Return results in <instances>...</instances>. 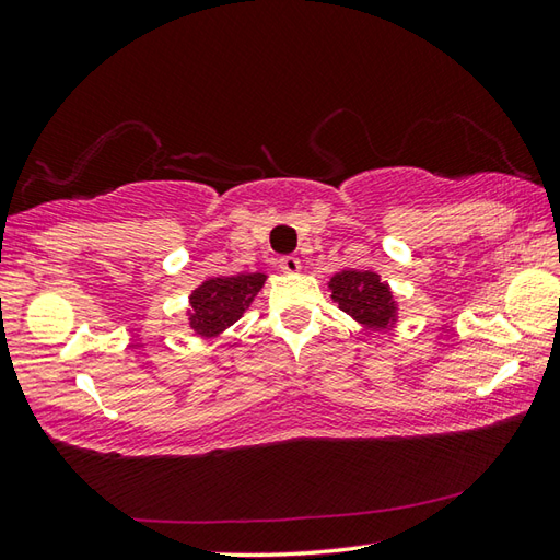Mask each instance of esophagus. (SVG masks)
<instances>
[{
	"label": "esophagus",
	"instance_id": "obj_1",
	"mask_svg": "<svg viewBox=\"0 0 560 560\" xmlns=\"http://www.w3.org/2000/svg\"><path fill=\"white\" fill-rule=\"evenodd\" d=\"M279 269L283 271H299L301 269V259L295 255H283L279 257Z\"/></svg>",
	"mask_w": 560,
	"mask_h": 560
}]
</instances>
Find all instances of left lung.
<instances>
[{
    "instance_id": "obj_1",
    "label": "left lung",
    "mask_w": 560,
    "mask_h": 560,
    "mask_svg": "<svg viewBox=\"0 0 560 560\" xmlns=\"http://www.w3.org/2000/svg\"><path fill=\"white\" fill-rule=\"evenodd\" d=\"M331 299L339 303L343 313L359 319V323L383 329L395 317V303L387 283L377 279L373 271L347 269L331 279Z\"/></svg>"
}]
</instances>
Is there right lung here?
I'll return each mask as SVG.
<instances>
[{"mask_svg":"<svg viewBox=\"0 0 560 560\" xmlns=\"http://www.w3.org/2000/svg\"><path fill=\"white\" fill-rule=\"evenodd\" d=\"M261 283L265 273H235V277H217L201 283L192 293V313H189L192 329L201 337L219 335L245 313Z\"/></svg>","mask_w":560,"mask_h":560,"instance_id":"obj_1","label":"right lung"}]
</instances>
